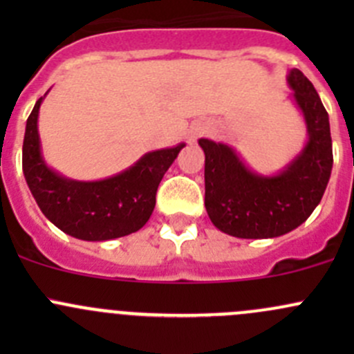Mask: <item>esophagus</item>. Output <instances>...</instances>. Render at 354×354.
Segmentation results:
<instances>
[{"label": "esophagus", "instance_id": "34e87169", "mask_svg": "<svg viewBox=\"0 0 354 354\" xmlns=\"http://www.w3.org/2000/svg\"><path fill=\"white\" fill-rule=\"evenodd\" d=\"M203 131H205L203 128H194V130H192V133H190V140L194 142L195 138L200 137V135H203Z\"/></svg>", "mask_w": 354, "mask_h": 354}]
</instances>
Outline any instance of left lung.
Returning a JSON list of instances; mask_svg holds the SVG:
<instances>
[{
  "label": "left lung",
  "instance_id": "1",
  "mask_svg": "<svg viewBox=\"0 0 354 354\" xmlns=\"http://www.w3.org/2000/svg\"><path fill=\"white\" fill-rule=\"evenodd\" d=\"M292 101L306 124V144L276 174L250 169L233 147L200 138L205 154V209L217 230L259 240L283 236L305 223L322 200L332 171L329 114L312 82L292 68Z\"/></svg>",
  "mask_w": 354,
  "mask_h": 354
}]
</instances>
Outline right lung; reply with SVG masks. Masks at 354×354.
<instances>
[{"label":"right lung","mask_w":354,"mask_h":354,"mask_svg":"<svg viewBox=\"0 0 354 354\" xmlns=\"http://www.w3.org/2000/svg\"><path fill=\"white\" fill-rule=\"evenodd\" d=\"M44 97L28 116L22 149L25 181L42 214L63 233L84 241L114 240L144 227L156 207L157 187L185 144L147 152L104 180H70L42 157L37 118Z\"/></svg>","instance_id":"obj_1"}]
</instances>
